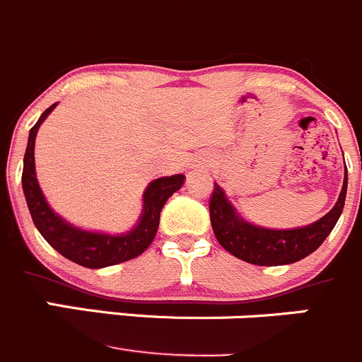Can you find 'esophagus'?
Segmentation results:
<instances>
[{
	"label": "esophagus",
	"instance_id": "34e87169",
	"mask_svg": "<svg viewBox=\"0 0 362 362\" xmlns=\"http://www.w3.org/2000/svg\"><path fill=\"white\" fill-rule=\"evenodd\" d=\"M205 170H206V166H205V164H202V166L194 168V171H205Z\"/></svg>",
	"mask_w": 362,
	"mask_h": 362
}]
</instances>
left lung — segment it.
I'll return each mask as SVG.
<instances>
[{
	"instance_id": "8db88e82",
	"label": "left lung",
	"mask_w": 362,
	"mask_h": 362,
	"mask_svg": "<svg viewBox=\"0 0 362 362\" xmlns=\"http://www.w3.org/2000/svg\"><path fill=\"white\" fill-rule=\"evenodd\" d=\"M345 196L346 173L338 202L332 206L331 212L325 214L317 223L297 228V230H267V228L245 223L242 217H238L224 196L223 189L214 184L209 202L210 223H212L217 242L237 258L252 265H286V263L306 258L315 249L320 247V244L327 238L341 216Z\"/></svg>"
}]
</instances>
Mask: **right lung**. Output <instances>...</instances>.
Instances as JSON below:
<instances>
[{
  "label": "right lung",
  "instance_id": "add662e5",
  "mask_svg": "<svg viewBox=\"0 0 362 362\" xmlns=\"http://www.w3.org/2000/svg\"><path fill=\"white\" fill-rule=\"evenodd\" d=\"M56 107H51L42 113L37 124L31 127L30 139H28L26 153H24L23 168V191L26 196L28 209H30L31 219L35 226L40 231L42 237L56 249L62 256L69 258L77 265L88 267V269H100V267L117 265V263L127 262L141 255L157 233L160 219V210L173 192L184 184V175H173V177L157 178L146 187L143 194V216L138 226L125 235H106V233H90V231L79 230L70 226L69 223L56 216L49 209L44 194L40 191L37 177H35V138L42 122L47 118Z\"/></svg>",
  "mask_w": 362,
  "mask_h": 362
}]
</instances>
